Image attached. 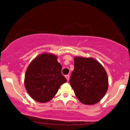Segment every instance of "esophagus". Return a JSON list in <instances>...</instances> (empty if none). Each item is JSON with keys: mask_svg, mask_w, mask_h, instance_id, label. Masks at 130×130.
I'll return each instance as SVG.
<instances>
[{"mask_svg": "<svg viewBox=\"0 0 130 130\" xmlns=\"http://www.w3.org/2000/svg\"><path fill=\"white\" fill-rule=\"evenodd\" d=\"M65 77H66L67 80L68 81V80H69V79H70V75H68H68H66V76H65Z\"/></svg>", "mask_w": 130, "mask_h": 130, "instance_id": "1", "label": "esophagus"}]
</instances>
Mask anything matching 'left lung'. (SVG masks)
<instances>
[{"label": "left lung", "instance_id": "obj_1", "mask_svg": "<svg viewBox=\"0 0 130 130\" xmlns=\"http://www.w3.org/2000/svg\"><path fill=\"white\" fill-rule=\"evenodd\" d=\"M74 70L70 83L77 99L92 105L103 98L108 89L106 71L98 61L92 57H74Z\"/></svg>", "mask_w": 130, "mask_h": 130}]
</instances>
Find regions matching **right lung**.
I'll return each instance as SVG.
<instances>
[{
	"label": "right lung",
	"mask_w": 130,
	"mask_h": 130,
	"mask_svg": "<svg viewBox=\"0 0 130 130\" xmlns=\"http://www.w3.org/2000/svg\"><path fill=\"white\" fill-rule=\"evenodd\" d=\"M62 65L53 54L38 55L28 66L24 86L30 96L40 103L48 102L67 79L61 73Z\"/></svg>",
	"instance_id": "right-lung-1"
}]
</instances>
